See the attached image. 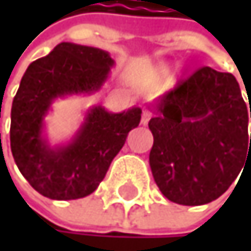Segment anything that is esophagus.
<instances>
[{"instance_id": "obj_1", "label": "esophagus", "mask_w": 251, "mask_h": 251, "mask_svg": "<svg viewBox=\"0 0 251 251\" xmlns=\"http://www.w3.org/2000/svg\"><path fill=\"white\" fill-rule=\"evenodd\" d=\"M152 117V113L149 110H143V114H141V125H148L149 120Z\"/></svg>"}]
</instances>
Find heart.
I'll return each instance as SVG.
<instances>
[{
    "instance_id": "b5f03b06",
    "label": "heart",
    "mask_w": 251,
    "mask_h": 251,
    "mask_svg": "<svg viewBox=\"0 0 251 251\" xmlns=\"http://www.w3.org/2000/svg\"><path fill=\"white\" fill-rule=\"evenodd\" d=\"M169 71H170V66H169L167 63H164V64H161V66L158 67V75L162 76V75H166Z\"/></svg>"
}]
</instances>
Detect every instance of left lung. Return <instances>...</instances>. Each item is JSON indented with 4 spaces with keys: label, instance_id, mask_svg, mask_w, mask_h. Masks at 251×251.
Listing matches in <instances>:
<instances>
[{
    "label": "left lung",
    "instance_id": "left-lung-1",
    "mask_svg": "<svg viewBox=\"0 0 251 251\" xmlns=\"http://www.w3.org/2000/svg\"><path fill=\"white\" fill-rule=\"evenodd\" d=\"M149 108V164L161 193L197 206L227 191L251 156L249 108L236 78L201 67Z\"/></svg>",
    "mask_w": 251,
    "mask_h": 251
}]
</instances>
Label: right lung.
<instances>
[{
	"label": "right lung",
	"instance_id": "obj_1",
	"mask_svg": "<svg viewBox=\"0 0 251 251\" xmlns=\"http://www.w3.org/2000/svg\"><path fill=\"white\" fill-rule=\"evenodd\" d=\"M114 60L99 48L61 42L25 71L12 103L10 148L22 176L42 196L75 200L92 194L137 128L141 108L110 113L87 110L69 143L51 146L45 117L58 98L93 95L108 79Z\"/></svg>",
	"mask_w": 251,
	"mask_h": 251
}]
</instances>
